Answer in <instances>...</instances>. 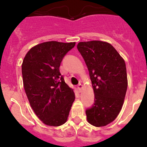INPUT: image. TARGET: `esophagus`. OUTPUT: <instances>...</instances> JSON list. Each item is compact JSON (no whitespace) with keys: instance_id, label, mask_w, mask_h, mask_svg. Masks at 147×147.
Segmentation results:
<instances>
[{"instance_id":"34e87169","label":"esophagus","mask_w":147,"mask_h":147,"mask_svg":"<svg viewBox=\"0 0 147 147\" xmlns=\"http://www.w3.org/2000/svg\"><path fill=\"white\" fill-rule=\"evenodd\" d=\"M77 87H78V90H79V92H81L82 89H83V85H82V84H79Z\"/></svg>"}]
</instances>
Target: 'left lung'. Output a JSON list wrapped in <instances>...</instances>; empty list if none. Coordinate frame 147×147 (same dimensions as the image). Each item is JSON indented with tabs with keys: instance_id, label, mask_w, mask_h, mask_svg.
Listing matches in <instances>:
<instances>
[{
	"instance_id": "8db88e82",
	"label": "left lung",
	"mask_w": 147,
	"mask_h": 147,
	"mask_svg": "<svg viewBox=\"0 0 147 147\" xmlns=\"http://www.w3.org/2000/svg\"><path fill=\"white\" fill-rule=\"evenodd\" d=\"M77 49L89 71L95 94V104L87 109V121L96 127L115 119L122 109L128 86L124 59L109 43L79 42Z\"/></svg>"
}]
</instances>
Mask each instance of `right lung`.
<instances>
[{
  "label": "right lung",
  "mask_w": 147,
  "mask_h": 147,
  "mask_svg": "<svg viewBox=\"0 0 147 147\" xmlns=\"http://www.w3.org/2000/svg\"><path fill=\"white\" fill-rule=\"evenodd\" d=\"M75 42L47 41L27 52L22 63L23 86L32 109L45 125L65 124L75 96L59 71L61 62Z\"/></svg>",
  "instance_id": "1"
}]
</instances>
